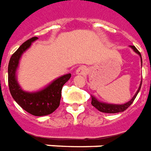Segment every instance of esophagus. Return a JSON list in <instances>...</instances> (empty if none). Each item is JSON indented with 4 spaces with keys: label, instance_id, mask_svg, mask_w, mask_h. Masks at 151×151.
<instances>
[{
    "label": "esophagus",
    "instance_id": "1",
    "mask_svg": "<svg viewBox=\"0 0 151 151\" xmlns=\"http://www.w3.org/2000/svg\"><path fill=\"white\" fill-rule=\"evenodd\" d=\"M88 72V69L84 66H81V67H78L76 70V75H80V76H84Z\"/></svg>",
    "mask_w": 151,
    "mask_h": 151
}]
</instances>
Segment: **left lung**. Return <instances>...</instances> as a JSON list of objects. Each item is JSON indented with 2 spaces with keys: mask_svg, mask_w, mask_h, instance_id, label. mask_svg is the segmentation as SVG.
I'll list each match as a JSON object with an SVG mask.
<instances>
[{
  "mask_svg": "<svg viewBox=\"0 0 151 151\" xmlns=\"http://www.w3.org/2000/svg\"><path fill=\"white\" fill-rule=\"evenodd\" d=\"M130 48L132 49V50L135 52L136 53H137L140 58H141V63H142V55L139 52L138 50H137V48L133 45H130ZM141 87H142V82L139 85L138 89L137 90L136 93L134 94V96L132 97V99L126 103H124V104H111V103H106V102H103V101H99L98 99L95 98L94 96L91 95V98H92V101H91V104L93 105L96 109H98L99 111L103 112V113H110V114H115V113H119V112H123L127 108L129 107L130 105L132 104L134 99L137 97V95L138 94L139 91L141 89Z\"/></svg>",
  "mask_w": 151,
  "mask_h": 151,
  "instance_id": "8db88e82",
  "label": "left lung"
}]
</instances>
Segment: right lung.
Returning <instances> with one entry per match:
<instances>
[{"instance_id":"1","label":"right lung","mask_w":151,"mask_h":151,"mask_svg":"<svg viewBox=\"0 0 151 151\" xmlns=\"http://www.w3.org/2000/svg\"><path fill=\"white\" fill-rule=\"evenodd\" d=\"M38 37L27 40L17 50L9 59L8 82L10 93L14 101L27 112L36 116H44L53 113L59 106L62 88L71 76L70 73L57 78L43 88L35 92L23 90L17 80V70L23 53L29 49Z\"/></svg>"}]
</instances>
